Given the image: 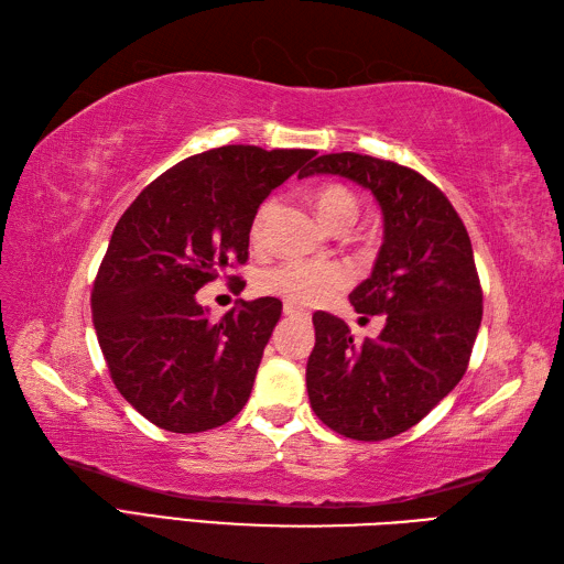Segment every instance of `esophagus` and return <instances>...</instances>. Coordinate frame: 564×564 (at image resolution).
I'll use <instances>...</instances> for the list:
<instances>
[{"mask_svg":"<svg viewBox=\"0 0 564 564\" xmlns=\"http://www.w3.org/2000/svg\"><path fill=\"white\" fill-rule=\"evenodd\" d=\"M283 315L285 317H303L305 313H303L301 307H295L293 303H283Z\"/></svg>","mask_w":564,"mask_h":564,"instance_id":"34e87169","label":"esophagus"}]
</instances>
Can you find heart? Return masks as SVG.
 I'll list each match as a JSON object with an SVG mask.
<instances>
[{
  "instance_id": "1",
  "label": "heart",
  "mask_w": 564,
  "mask_h": 564,
  "mask_svg": "<svg viewBox=\"0 0 564 564\" xmlns=\"http://www.w3.org/2000/svg\"><path fill=\"white\" fill-rule=\"evenodd\" d=\"M315 208L319 220L329 230L351 227L358 218V198L346 186L327 184L315 191ZM273 210V200L261 203L249 225L251 242H261L267 235V225ZM346 283V273L332 263H307V261H285L261 273L259 289L281 295L283 301L293 305H315L327 301Z\"/></svg>"
}]
</instances>
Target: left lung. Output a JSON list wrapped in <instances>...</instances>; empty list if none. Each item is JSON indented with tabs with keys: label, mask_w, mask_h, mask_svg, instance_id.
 <instances>
[{
	"label": "left lung",
	"mask_w": 564,
	"mask_h": 564,
	"mask_svg": "<svg viewBox=\"0 0 564 564\" xmlns=\"http://www.w3.org/2000/svg\"><path fill=\"white\" fill-rule=\"evenodd\" d=\"M313 174L351 178L378 200L382 247L349 301L358 315H382L386 327L356 344L344 319L315 313L307 398L346 438H392L422 422L470 361L482 322L470 237L443 191L410 166L337 152L301 172Z\"/></svg>",
	"instance_id": "left-lung-1"
}]
</instances>
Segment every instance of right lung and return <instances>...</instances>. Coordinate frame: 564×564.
Returning a JSON list of instances; mask_svg holds the SVG:
<instances>
[{
	"instance_id": "right-lung-1",
	"label": "right lung",
	"mask_w": 564,
	"mask_h": 564,
	"mask_svg": "<svg viewBox=\"0 0 564 564\" xmlns=\"http://www.w3.org/2000/svg\"><path fill=\"white\" fill-rule=\"evenodd\" d=\"M315 154L254 145L194 154L142 188L116 223L91 319L113 386L148 422L198 434L247 404L283 305L239 301L210 319L196 293L247 261L261 200Z\"/></svg>"
}]
</instances>
